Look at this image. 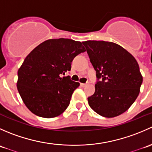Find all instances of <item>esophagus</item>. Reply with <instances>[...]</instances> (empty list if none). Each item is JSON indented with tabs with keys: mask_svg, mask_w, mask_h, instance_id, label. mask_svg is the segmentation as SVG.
<instances>
[{
	"mask_svg": "<svg viewBox=\"0 0 152 152\" xmlns=\"http://www.w3.org/2000/svg\"><path fill=\"white\" fill-rule=\"evenodd\" d=\"M87 85H88V83H86V84H83V83H81V86H82V87H85L87 86Z\"/></svg>",
	"mask_w": 152,
	"mask_h": 152,
	"instance_id": "esophagus-1",
	"label": "esophagus"
}]
</instances>
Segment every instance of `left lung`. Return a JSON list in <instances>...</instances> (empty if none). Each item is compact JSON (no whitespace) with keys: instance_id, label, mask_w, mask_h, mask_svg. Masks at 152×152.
<instances>
[{"instance_id":"left-lung-1","label":"left lung","mask_w":152,"mask_h":152,"mask_svg":"<svg viewBox=\"0 0 152 152\" xmlns=\"http://www.w3.org/2000/svg\"><path fill=\"white\" fill-rule=\"evenodd\" d=\"M90 62L101 79L87 99L90 107L106 118L126 111L140 93L142 76L135 58L118 44L106 41L82 42Z\"/></svg>"}]
</instances>
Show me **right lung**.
<instances>
[{"label": "right lung", "mask_w": 152, "mask_h": 152, "mask_svg": "<svg viewBox=\"0 0 152 152\" xmlns=\"http://www.w3.org/2000/svg\"><path fill=\"white\" fill-rule=\"evenodd\" d=\"M85 50L81 42L59 38L44 41L30 52L18 69L17 87L32 113L51 118L66 110L80 84L62 75L70 70L73 58Z\"/></svg>", "instance_id": "1"}]
</instances>
